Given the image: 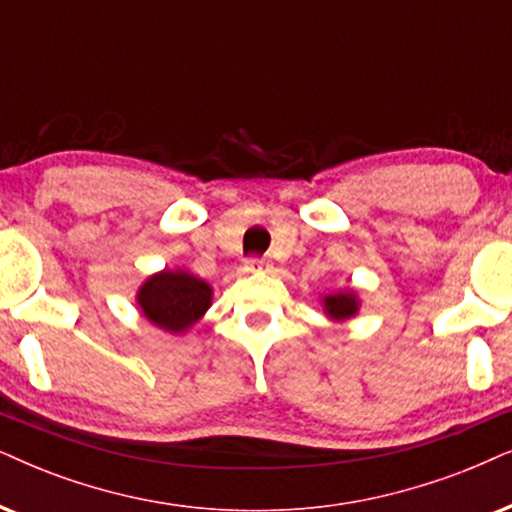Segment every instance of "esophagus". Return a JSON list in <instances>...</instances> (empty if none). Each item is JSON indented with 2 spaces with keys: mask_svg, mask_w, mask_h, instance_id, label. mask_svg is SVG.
<instances>
[{
  "mask_svg": "<svg viewBox=\"0 0 512 512\" xmlns=\"http://www.w3.org/2000/svg\"><path fill=\"white\" fill-rule=\"evenodd\" d=\"M271 267V260L269 257H257L252 255L245 260V271H262V269H269Z\"/></svg>",
  "mask_w": 512,
  "mask_h": 512,
  "instance_id": "1",
  "label": "esophagus"
}]
</instances>
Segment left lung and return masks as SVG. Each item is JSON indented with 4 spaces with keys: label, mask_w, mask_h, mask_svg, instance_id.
Instances as JSON below:
<instances>
[{
    "label": "left lung",
    "mask_w": 512,
    "mask_h": 512,
    "mask_svg": "<svg viewBox=\"0 0 512 512\" xmlns=\"http://www.w3.org/2000/svg\"><path fill=\"white\" fill-rule=\"evenodd\" d=\"M323 302H326V312L331 314L333 319H349V316L357 312V300L347 293L331 295V297H326Z\"/></svg>",
    "instance_id": "8db88e82"
}]
</instances>
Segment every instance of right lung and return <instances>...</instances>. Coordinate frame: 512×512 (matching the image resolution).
Listing matches in <instances>:
<instances>
[{
    "label": "right lung",
    "mask_w": 512,
    "mask_h": 512,
    "mask_svg": "<svg viewBox=\"0 0 512 512\" xmlns=\"http://www.w3.org/2000/svg\"><path fill=\"white\" fill-rule=\"evenodd\" d=\"M210 286L186 271L155 274L139 290V304L146 319L165 331H184L210 307Z\"/></svg>",
    "instance_id": "obj_1"
}]
</instances>
